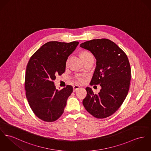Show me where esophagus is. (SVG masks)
<instances>
[{
	"label": "esophagus",
	"instance_id": "esophagus-1",
	"mask_svg": "<svg viewBox=\"0 0 151 151\" xmlns=\"http://www.w3.org/2000/svg\"><path fill=\"white\" fill-rule=\"evenodd\" d=\"M80 88V86L79 85H75L73 86V92L76 91L77 90H78Z\"/></svg>",
	"mask_w": 151,
	"mask_h": 151
}]
</instances>
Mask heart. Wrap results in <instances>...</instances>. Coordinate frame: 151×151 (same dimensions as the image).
I'll list each match as a JSON object with an SVG mask.
<instances>
[{"label": "heart", "mask_w": 151, "mask_h": 151, "mask_svg": "<svg viewBox=\"0 0 151 151\" xmlns=\"http://www.w3.org/2000/svg\"><path fill=\"white\" fill-rule=\"evenodd\" d=\"M90 55L91 54L89 52H86V51L83 52H81V58H82V59L84 58H86V57H87V56H89V55ZM78 80L80 81H83V79L81 78H78Z\"/></svg>", "instance_id": "1"}]
</instances>
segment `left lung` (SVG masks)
I'll use <instances>...</instances> for the list:
<instances>
[{
  "label": "left lung",
  "instance_id": "1",
  "mask_svg": "<svg viewBox=\"0 0 151 151\" xmlns=\"http://www.w3.org/2000/svg\"><path fill=\"white\" fill-rule=\"evenodd\" d=\"M80 47L90 51L96 60L90 85L100 84L102 87L98 94L87 87L83 106L95 118L110 116L120 107L128 95L131 79L128 57L114 42L106 38L88 41Z\"/></svg>",
  "mask_w": 151,
  "mask_h": 151
}]
</instances>
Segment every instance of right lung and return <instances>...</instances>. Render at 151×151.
Returning <instances> with one entry per match:
<instances>
[{"instance_id": "add662e5", "label": "right lung", "mask_w": 151, "mask_h": 151, "mask_svg": "<svg viewBox=\"0 0 151 151\" xmlns=\"http://www.w3.org/2000/svg\"><path fill=\"white\" fill-rule=\"evenodd\" d=\"M79 42L50 41L30 58L25 74L26 96L35 115L42 121L53 122L64 113L67 101L73 92L72 86L58 91L53 81L65 70L68 56Z\"/></svg>"}]
</instances>
